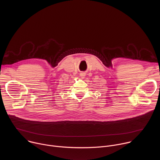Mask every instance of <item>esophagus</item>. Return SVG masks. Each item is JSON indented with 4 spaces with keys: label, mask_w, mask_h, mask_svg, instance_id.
Listing matches in <instances>:
<instances>
[{
    "label": "esophagus",
    "mask_w": 160,
    "mask_h": 160,
    "mask_svg": "<svg viewBox=\"0 0 160 160\" xmlns=\"http://www.w3.org/2000/svg\"><path fill=\"white\" fill-rule=\"evenodd\" d=\"M80 77H81V78H83L85 77V73H80Z\"/></svg>",
    "instance_id": "esophagus-1"
}]
</instances>
